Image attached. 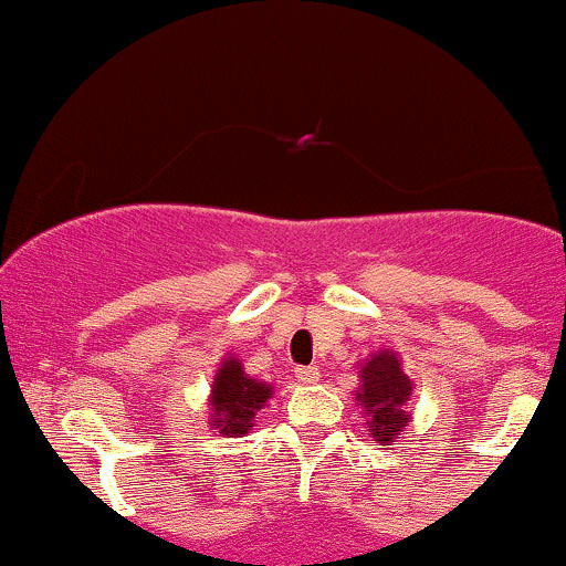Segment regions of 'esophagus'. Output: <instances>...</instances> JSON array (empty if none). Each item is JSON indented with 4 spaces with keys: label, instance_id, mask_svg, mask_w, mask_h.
<instances>
[{
    "label": "esophagus",
    "instance_id": "1",
    "mask_svg": "<svg viewBox=\"0 0 566 566\" xmlns=\"http://www.w3.org/2000/svg\"><path fill=\"white\" fill-rule=\"evenodd\" d=\"M296 378H298L301 384L308 386V384L319 381L322 374H319V368H316V366H306V368H298V370H296Z\"/></svg>",
    "mask_w": 566,
    "mask_h": 566
}]
</instances>
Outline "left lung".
<instances>
[{"instance_id":"left-lung-1","label":"left lung","mask_w":566,"mask_h":566,"mask_svg":"<svg viewBox=\"0 0 566 566\" xmlns=\"http://www.w3.org/2000/svg\"><path fill=\"white\" fill-rule=\"evenodd\" d=\"M409 397H412V381L401 370L397 353L378 350L363 363L360 389L355 391V399L368 417L370 438L381 446H391L412 420L405 409Z\"/></svg>"}]
</instances>
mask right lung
<instances>
[{
  "mask_svg": "<svg viewBox=\"0 0 566 566\" xmlns=\"http://www.w3.org/2000/svg\"><path fill=\"white\" fill-rule=\"evenodd\" d=\"M270 397L273 386L247 376L239 358L229 355L211 384V428L229 438L247 436Z\"/></svg>",
  "mask_w": 566,
  "mask_h": 566,
  "instance_id": "1",
  "label": "right lung"
}]
</instances>
